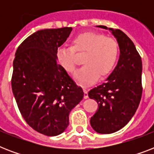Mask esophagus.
<instances>
[{
    "instance_id": "obj_1",
    "label": "esophagus",
    "mask_w": 154,
    "mask_h": 154,
    "mask_svg": "<svg viewBox=\"0 0 154 154\" xmlns=\"http://www.w3.org/2000/svg\"><path fill=\"white\" fill-rule=\"evenodd\" d=\"M83 91H84V98L87 99L89 97V96H88V89H83Z\"/></svg>"
}]
</instances>
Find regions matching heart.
Segmentation results:
<instances>
[{
	"instance_id": "1",
	"label": "heart",
	"mask_w": 154,
	"mask_h": 154,
	"mask_svg": "<svg viewBox=\"0 0 154 154\" xmlns=\"http://www.w3.org/2000/svg\"><path fill=\"white\" fill-rule=\"evenodd\" d=\"M75 53H85L84 66L75 74V79L82 85H89L99 77L104 79L112 72L119 55L117 42L111 37L96 32H84L75 36L70 48L61 47L56 57L61 67L69 73L76 69Z\"/></svg>"
}]
</instances>
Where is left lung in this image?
<instances>
[{"mask_svg": "<svg viewBox=\"0 0 154 154\" xmlns=\"http://www.w3.org/2000/svg\"><path fill=\"white\" fill-rule=\"evenodd\" d=\"M97 27L108 29L104 25ZM120 49L117 65L106 82L89 92V98L98 104L90 119L92 128L99 134H112L131 120L138 108L142 94L141 58L134 42L120 29L109 28Z\"/></svg>", "mask_w": 154, "mask_h": 154, "instance_id": "1", "label": "left lung"}]
</instances>
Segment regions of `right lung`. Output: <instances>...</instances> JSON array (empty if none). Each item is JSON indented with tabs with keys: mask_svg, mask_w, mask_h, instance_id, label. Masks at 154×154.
I'll use <instances>...</instances> for the list:
<instances>
[{
	"mask_svg": "<svg viewBox=\"0 0 154 154\" xmlns=\"http://www.w3.org/2000/svg\"><path fill=\"white\" fill-rule=\"evenodd\" d=\"M72 29L38 30L19 45L13 60L11 83L18 109L30 127L46 136L65 131L70 111L84 97L56 57Z\"/></svg>",
	"mask_w": 154,
	"mask_h": 154,
	"instance_id": "1",
	"label": "right lung"
}]
</instances>
